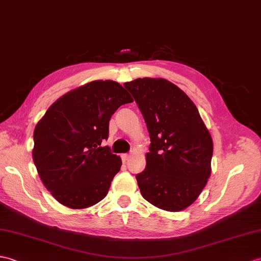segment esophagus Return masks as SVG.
I'll list each match as a JSON object with an SVG mask.
<instances>
[{
    "label": "esophagus",
    "instance_id": "esophagus-1",
    "mask_svg": "<svg viewBox=\"0 0 261 261\" xmlns=\"http://www.w3.org/2000/svg\"><path fill=\"white\" fill-rule=\"evenodd\" d=\"M121 158H122V161H123V163H125L126 161L129 160V158H130V154H128V153H123L122 155H121Z\"/></svg>",
    "mask_w": 261,
    "mask_h": 261
}]
</instances>
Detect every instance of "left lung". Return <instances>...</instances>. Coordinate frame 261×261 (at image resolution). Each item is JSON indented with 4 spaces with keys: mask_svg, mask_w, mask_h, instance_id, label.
I'll list each match as a JSON object with an SVG mask.
<instances>
[{
    "mask_svg": "<svg viewBox=\"0 0 261 261\" xmlns=\"http://www.w3.org/2000/svg\"><path fill=\"white\" fill-rule=\"evenodd\" d=\"M150 135L147 166L136 175L142 197L167 211H180L201 193L211 173L214 143L189 96L166 79L125 82Z\"/></svg>",
    "mask_w": 261,
    "mask_h": 261,
    "instance_id": "left-lung-1",
    "label": "left lung"
}]
</instances>
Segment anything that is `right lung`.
Listing matches in <instances>:
<instances>
[{"label": "right lung", "instance_id": "1", "mask_svg": "<svg viewBox=\"0 0 261 261\" xmlns=\"http://www.w3.org/2000/svg\"><path fill=\"white\" fill-rule=\"evenodd\" d=\"M133 102L118 82L92 81L59 98L34 129L33 161L42 182L60 203L91 207L105 198L122 161L109 147V121Z\"/></svg>", "mask_w": 261, "mask_h": 261}]
</instances>
